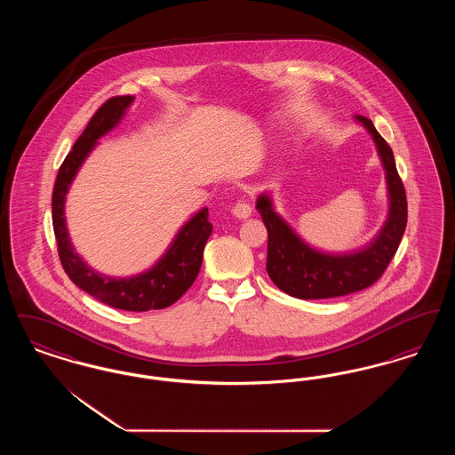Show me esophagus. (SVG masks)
I'll list each match as a JSON object with an SVG mask.
<instances>
[{"instance_id":"1","label":"esophagus","mask_w":455,"mask_h":455,"mask_svg":"<svg viewBox=\"0 0 455 455\" xmlns=\"http://www.w3.org/2000/svg\"><path fill=\"white\" fill-rule=\"evenodd\" d=\"M232 212H234V217L238 218V220H247V218L251 217V213H252V208H251L249 203L238 201Z\"/></svg>"}]
</instances>
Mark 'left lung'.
<instances>
[{
    "label": "left lung",
    "instance_id": "8db88e82",
    "mask_svg": "<svg viewBox=\"0 0 455 455\" xmlns=\"http://www.w3.org/2000/svg\"><path fill=\"white\" fill-rule=\"evenodd\" d=\"M355 117L367 128L377 145L389 189V217L370 245L341 256L319 252L308 247L273 210L269 196L260 195L256 203L267 228V275L282 291L295 299H332L371 286L389 266L406 230L408 201L394 153L370 119Z\"/></svg>",
    "mask_w": 455,
    "mask_h": 455
}]
</instances>
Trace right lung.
Wrapping results in <instances>:
<instances>
[{
  "label": "right lung",
  "instance_id": "obj_1",
  "mask_svg": "<svg viewBox=\"0 0 455 455\" xmlns=\"http://www.w3.org/2000/svg\"><path fill=\"white\" fill-rule=\"evenodd\" d=\"M132 100L134 97L131 95H119L104 102L88 121L87 128L73 145V150L66 155L52 191V227L60 259L71 282L108 307L130 312H147L165 308L177 302L195 283L201 269L206 240L213 230V225L208 221V208L196 213L179 230L169 251L152 269L131 278H110L88 267L75 252L65 221L66 193L71 180L85 162L88 153L97 145V140L121 121Z\"/></svg>",
  "mask_w": 455,
  "mask_h": 455
}]
</instances>
